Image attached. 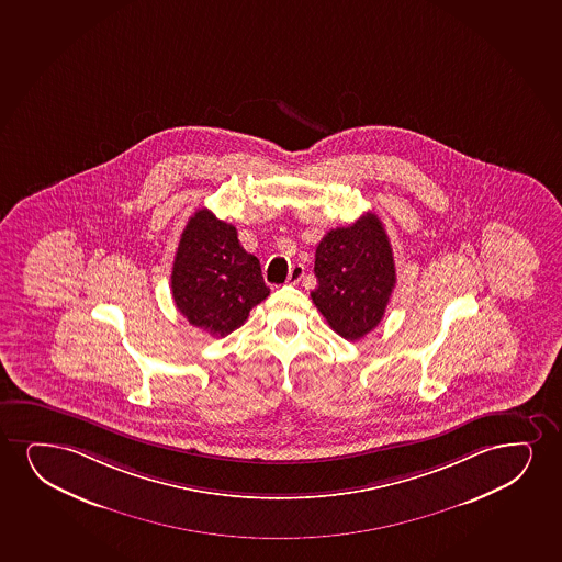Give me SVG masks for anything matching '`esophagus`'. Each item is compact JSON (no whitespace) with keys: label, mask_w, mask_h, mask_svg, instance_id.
<instances>
[{"label":"esophagus","mask_w":562,"mask_h":562,"mask_svg":"<svg viewBox=\"0 0 562 562\" xmlns=\"http://www.w3.org/2000/svg\"><path fill=\"white\" fill-rule=\"evenodd\" d=\"M302 278H304V266L302 263H294L291 271H289V279L286 281H289V284H299Z\"/></svg>","instance_id":"obj_1"}]
</instances>
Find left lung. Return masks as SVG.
<instances>
[{
    "label": "left lung",
    "instance_id": "left-lung-1",
    "mask_svg": "<svg viewBox=\"0 0 562 562\" xmlns=\"http://www.w3.org/2000/svg\"><path fill=\"white\" fill-rule=\"evenodd\" d=\"M313 304L336 335L361 340L384 317L397 281L390 237L376 214L330 229L315 249Z\"/></svg>",
    "mask_w": 562,
    "mask_h": 562
}]
</instances>
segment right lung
<instances>
[{"mask_svg":"<svg viewBox=\"0 0 562 562\" xmlns=\"http://www.w3.org/2000/svg\"><path fill=\"white\" fill-rule=\"evenodd\" d=\"M178 312L214 338L234 333L268 299L260 262L243 249L237 229L200 209L180 235L171 273Z\"/></svg>","mask_w":562,"mask_h":562,"instance_id":"1","label":"right lung"}]
</instances>
